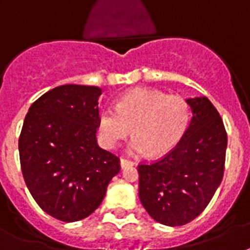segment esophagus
Returning a JSON list of instances; mask_svg holds the SVG:
<instances>
[{
	"label": "esophagus",
	"mask_w": 250,
	"mask_h": 250,
	"mask_svg": "<svg viewBox=\"0 0 250 250\" xmlns=\"http://www.w3.org/2000/svg\"><path fill=\"white\" fill-rule=\"evenodd\" d=\"M135 162L133 160H129L127 158H121V166L122 168H125V167H129V166H133Z\"/></svg>",
	"instance_id": "34e87169"
}]
</instances>
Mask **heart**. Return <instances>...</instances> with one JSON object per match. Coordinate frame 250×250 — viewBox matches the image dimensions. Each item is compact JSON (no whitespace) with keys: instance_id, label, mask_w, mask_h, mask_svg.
I'll return each mask as SVG.
<instances>
[{"instance_id":"1","label":"heart","mask_w":250,"mask_h":250,"mask_svg":"<svg viewBox=\"0 0 250 250\" xmlns=\"http://www.w3.org/2000/svg\"><path fill=\"white\" fill-rule=\"evenodd\" d=\"M190 122V106L184 97L162 91L135 88L117 101L115 109L104 107L99 114V133L106 147H117L122 140L135 136L129 144L133 153L159 157L180 143Z\"/></svg>"}]
</instances>
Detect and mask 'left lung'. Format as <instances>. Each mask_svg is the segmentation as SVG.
Listing matches in <instances>:
<instances>
[{"label":"left lung","mask_w":250,"mask_h":250,"mask_svg":"<svg viewBox=\"0 0 250 250\" xmlns=\"http://www.w3.org/2000/svg\"><path fill=\"white\" fill-rule=\"evenodd\" d=\"M192 118L173 149L151 163H140L139 196L154 220L182 226L206 209L225 172L227 133L207 97L188 99Z\"/></svg>","instance_id":"left-lung-1"}]
</instances>
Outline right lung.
I'll return each instance as SVG.
<instances>
[{
    "label": "right lung",
    "mask_w": 250,
    "mask_h": 250,
    "mask_svg": "<svg viewBox=\"0 0 250 250\" xmlns=\"http://www.w3.org/2000/svg\"><path fill=\"white\" fill-rule=\"evenodd\" d=\"M100 95L95 86L55 87L32 104L20 132L26 188L42 210L62 222L95 212L121 171L119 158L97 145Z\"/></svg>",
    "instance_id": "1"
}]
</instances>
